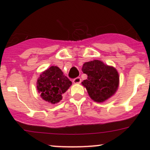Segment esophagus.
Here are the masks:
<instances>
[{
  "label": "esophagus",
  "instance_id": "obj_1",
  "mask_svg": "<svg viewBox=\"0 0 150 150\" xmlns=\"http://www.w3.org/2000/svg\"><path fill=\"white\" fill-rule=\"evenodd\" d=\"M81 78L80 77H76V78H75L73 80V82L75 84H80L81 82Z\"/></svg>",
  "mask_w": 150,
  "mask_h": 150
}]
</instances>
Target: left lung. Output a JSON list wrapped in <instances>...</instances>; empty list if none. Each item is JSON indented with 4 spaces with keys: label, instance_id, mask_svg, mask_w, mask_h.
Segmentation results:
<instances>
[{
    "label": "left lung",
    "instance_id": "left-lung-1",
    "mask_svg": "<svg viewBox=\"0 0 150 150\" xmlns=\"http://www.w3.org/2000/svg\"><path fill=\"white\" fill-rule=\"evenodd\" d=\"M87 79L82 82L89 97L96 102H104L114 95L119 86V75L114 67L99 60L86 62L82 68Z\"/></svg>",
    "mask_w": 150,
    "mask_h": 150
}]
</instances>
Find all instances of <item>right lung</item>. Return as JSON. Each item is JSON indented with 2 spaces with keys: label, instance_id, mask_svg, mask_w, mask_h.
<instances>
[{
  "label": "right lung",
  "instance_id": "add662e5",
  "mask_svg": "<svg viewBox=\"0 0 150 150\" xmlns=\"http://www.w3.org/2000/svg\"><path fill=\"white\" fill-rule=\"evenodd\" d=\"M72 85V82L57 66H51L41 73L37 82L41 97L50 104H57L62 95Z\"/></svg>",
  "mask_w": 150,
  "mask_h": 150
}]
</instances>
